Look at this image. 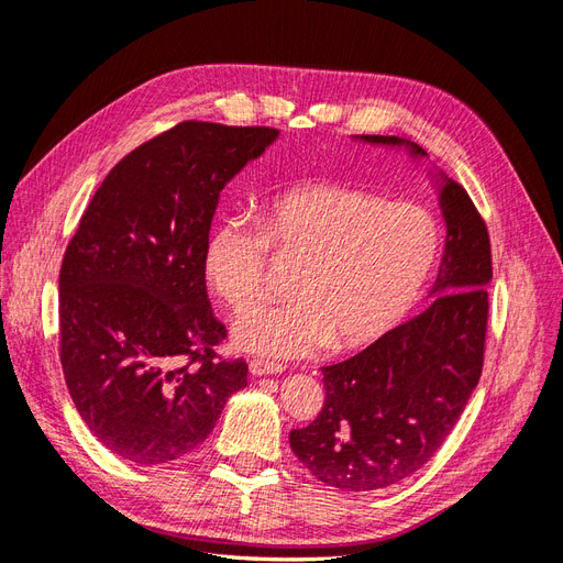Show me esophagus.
I'll list each match as a JSON object with an SVG mask.
<instances>
[{
	"mask_svg": "<svg viewBox=\"0 0 563 563\" xmlns=\"http://www.w3.org/2000/svg\"><path fill=\"white\" fill-rule=\"evenodd\" d=\"M249 371L253 373V376H277V373L284 371V366L275 364V362H265V360H251Z\"/></svg>",
	"mask_w": 563,
	"mask_h": 563,
	"instance_id": "obj_1",
	"label": "esophagus"
}]
</instances>
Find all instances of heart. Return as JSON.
Instances as JSON below:
<instances>
[{
  "mask_svg": "<svg viewBox=\"0 0 563 563\" xmlns=\"http://www.w3.org/2000/svg\"><path fill=\"white\" fill-rule=\"evenodd\" d=\"M300 260L291 303L234 321V345L272 360H302L333 343H376L413 308L441 253L439 220L416 203L343 183H302L261 203V228L244 216L213 225L201 253L211 291L244 312L266 290L268 249Z\"/></svg>",
  "mask_w": 563,
  "mask_h": 563,
  "instance_id": "1",
  "label": "heart"
}]
</instances>
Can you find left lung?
<instances>
[{"label":"left lung","mask_w":563,"mask_h":563,"mask_svg":"<svg viewBox=\"0 0 563 563\" xmlns=\"http://www.w3.org/2000/svg\"><path fill=\"white\" fill-rule=\"evenodd\" d=\"M424 150L397 135H356ZM446 249L428 308L350 360L323 366L327 399L288 441L319 482L378 490L418 472L441 449L482 376L490 240L463 185L439 174Z\"/></svg>","instance_id":"obj_1"}]
</instances>
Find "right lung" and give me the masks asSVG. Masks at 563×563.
<instances>
[{
	"instance_id": "obj_1",
	"label": "right lung",
	"mask_w": 563,
	"mask_h": 563,
	"mask_svg": "<svg viewBox=\"0 0 563 563\" xmlns=\"http://www.w3.org/2000/svg\"><path fill=\"white\" fill-rule=\"evenodd\" d=\"M279 131L180 122L98 187L60 265V364L91 434L131 463L195 451L249 364L223 360L201 269L220 190Z\"/></svg>"
}]
</instances>
